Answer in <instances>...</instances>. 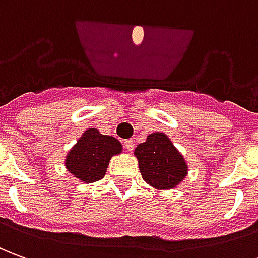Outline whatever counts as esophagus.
Wrapping results in <instances>:
<instances>
[{"label": "esophagus", "mask_w": 258, "mask_h": 258, "mask_svg": "<svg viewBox=\"0 0 258 258\" xmlns=\"http://www.w3.org/2000/svg\"><path fill=\"white\" fill-rule=\"evenodd\" d=\"M123 145H125V147L129 150V152H133V149H135V143H133V140L127 139L123 142Z\"/></svg>", "instance_id": "1"}]
</instances>
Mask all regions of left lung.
<instances>
[{
  "mask_svg": "<svg viewBox=\"0 0 258 258\" xmlns=\"http://www.w3.org/2000/svg\"><path fill=\"white\" fill-rule=\"evenodd\" d=\"M135 156L143 180L159 189L178 185L188 171L184 157L164 133L149 135L146 142L135 149Z\"/></svg>",
  "mask_w": 258,
  "mask_h": 258,
  "instance_id": "left-lung-1",
  "label": "left lung"
}]
</instances>
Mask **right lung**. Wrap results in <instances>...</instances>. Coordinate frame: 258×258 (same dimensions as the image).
<instances>
[{"instance_id": "right-lung-1", "label": "right lung", "mask_w": 258, "mask_h": 258, "mask_svg": "<svg viewBox=\"0 0 258 258\" xmlns=\"http://www.w3.org/2000/svg\"><path fill=\"white\" fill-rule=\"evenodd\" d=\"M122 152L118 139L101 135L97 129H87L67 154L66 167L84 182H95L106 173L112 156Z\"/></svg>"}]
</instances>
